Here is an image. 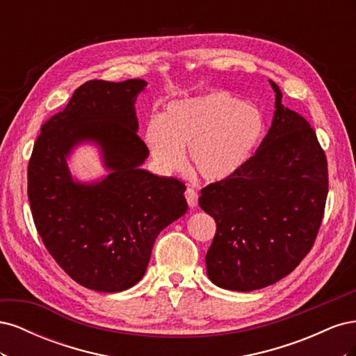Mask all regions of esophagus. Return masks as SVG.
I'll return each mask as SVG.
<instances>
[{
  "label": "esophagus",
  "mask_w": 356,
  "mask_h": 356,
  "mask_svg": "<svg viewBox=\"0 0 356 356\" xmlns=\"http://www.w3.org/2000/svg\"><path fill=\"white\" fill-rule=\"evenodd\" d=\"M186 199H187V203L190 208H195L197 204V200H199V195L197 191L195 188H187L186 190Z\"/></svg>",
  "instance_id": "esophagus-1"
}]
</instances>
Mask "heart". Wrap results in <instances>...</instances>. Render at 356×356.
<instances>
[{
    "label": "heart",
    "mask_w": 356,
    "mask_h": 356,
    "mask_svg": "<svg viewBox=\"0 0 356 356\" xmlns=\"http://www.w3.org/2000/svg\"><path fill=\"white\" fill-rule=\"evenodd\" d=\"M264 134V115L229 93H209L170 102L160 118L147 123L144 139L165 170L186 166L204 181L218 182L241 170Z\"/></svg>",
    "instance_id": "b5f03b06"
}]
</instances>
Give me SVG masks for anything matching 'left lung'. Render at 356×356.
I'll return each mask as SVG.
<instances>
[{
  "instance_id": "8db88e82",
  "label": "left lung",
  "mask_w": 356,
  "mask_h": 356,
  "mask_svg": "<svg viewBox=\"0 0 356 356\" xmlns=\"http://www.w3.org/2000/svg\"><path fill=\"white\" fill-rule=\"evenodd\" d=\"M270 84L276 111L260 147L241 170L204 187L199 197L217 222L208 276L243 293L277 282L310 252L328 195L327 156L316 132Z\"/></svg>"
}]
</instances>
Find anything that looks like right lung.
I'll return each instance as SVG.
<instances>
[{
	"label": "right lung",
	"mask_w": 356,
	"mask_h": 356,
	"mask_svg": "<svg viewBox=\"0 0 356 356\" xmlns=\"http://www.w3.org/2000/svg\"><path fill=\"white\" fill-rule=\"evenodd\" d=\"M147 83L90 80L41 126L28 165L32 218L49 254L75 282L118 293L143 279L159 233L187 211L184 182L139 166L148 148L138 136L136 95ZM96 140L112 174L83 186L65 157Z\"/></svg>",
	"instance_id": "1"
}]
</instances>
